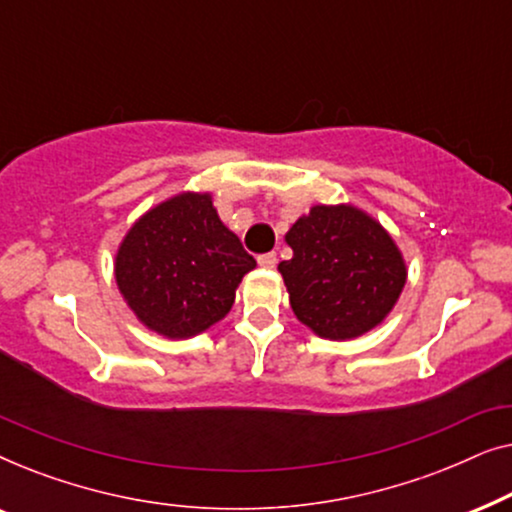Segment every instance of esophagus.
I'll list each match as a JSON object with an SVG mask.
<instances>
[{
  "label": "esophagus",
  "mask_w": 512,
  "mask_h": 512,
  "mask_svg": "<svg viewBox=\"0 0 512 512\" xmlns=\"http://www.w3.org/2000/svg\"><path fill=\"white\" fill-rule=\"evenodd\" d=\"M258 265H263V268H275V265H277V254H275V251H268V254L258 256Z\"/></svg>",
  "instance_id": "obj_1"
}]
</instances>
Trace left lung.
Returning <instances> with one entry per match:
<instances>
[{
  "label": "left lung",
  "instance_id": "left-lung-1",
  "mask_svg": "<svg viewBox=\"0 0 512 512\" xmlns=\"http://www.w3.org/2000/svg\"><path fill=\"white\" fill-rule=\"evenodd\" d=\"M279 263L296 317L321 338L363 335L401 296L405 265L380 223L359 209L317 205L286 233Z\"/></svg>",
  "mask_w": 512,
  "mask_h": 512
}]
</instances>
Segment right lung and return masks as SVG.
I'll list each match as a JSON object with an SVG mask.
<instances>
[{"instance_id": "obj_1", "label": "right lung", "mask_w": 512, "mask_h": 512, "mask_svg": "<svg viewBox=\"0 0 512 512\" xmlns=\"http://www.w3.org/2000/svg\"><path fill=\"white\" fill-rule=\"evenodd\" d=\"M256 268L207 193H184L144 214L118 249L116 282L151 331L191 338L226 317Z\"/></svg>"}]
</instances>
